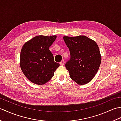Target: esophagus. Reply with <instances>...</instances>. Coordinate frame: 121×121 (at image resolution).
<instances>
[{"mask_svg": "<svg viewBox=\"0 0 121 121\" xmlns=\"http://www.w3.org/2000/svg\"><path fill=\"white\" fill-rule=\"evenodd\" d=\"M60 65H65V60H62V61H61V62H60Z\"/></svg>", "mask_w": 121, "mask_h": 121, "instance_id": "34e87169", "label": "esophagus"}]
</instances>
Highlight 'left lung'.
Masks as SVG:
<instances>
[{"mask_svg": "<svg viewBox=\"0 0 121 121\" xmlns=\"http://www.w3.org/2000/svg\"><path fill=\"white\" fill-rule=\"evenodd\" d=\"M63 39L71 54L70 60L65 64L71 78L78 85L88 83L97 73L101 63L98 46L84 35L65 36Z\"/></svg>", "mask_w": 121, "mask_h": 121, "instance_id": "1", "label": "left lung"}]
</instances>
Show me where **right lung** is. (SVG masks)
Here are the masks:
<instances>
[{"mask_svg": "<svg viewBox=\"0 0 121 121\" xmlns=\"http://www.w3.org/2000/svg\"><path fill=\"white\" fill-rule=\"evenodd\" d=\"M56 35H38L25 43L20 53V65L22 72L33 83L43 85L50 81L60 65L54 61L49 49Z\"/></svg>", "mask_w": 121, "mask_h": 121, "instance_id": "add662e5", "label": "right lung"}]
</instances>
